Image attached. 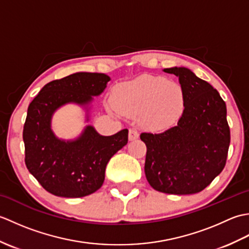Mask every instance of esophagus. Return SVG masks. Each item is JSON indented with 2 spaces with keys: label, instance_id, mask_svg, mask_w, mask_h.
<instances>
[{
  "label": "esophagus",
  "instance_id": "esophagus-1",
  "mask_svg": "<svg viewBox=\"0 0 249 249\" xmlns=\"http://www.w3.org/2000/svg\"><path fill=\"white\" fill-rule=\"evenodd\" d=\"M128 137H129V140L130 141H134V140L139 138V133L136 129H129Z\"/></svg>",
  "mask_w": 249,
  "mask_h": 249
}]
</instances>
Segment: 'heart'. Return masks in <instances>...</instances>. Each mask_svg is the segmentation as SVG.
I'll use <instances>...</instances> for the list:
<instances>
[{"mask_svg":"<svg viewBox=\"0 0 249 249\" xmlns=\"http://www.w3.org/2000/svg\"><path fill=\"white\" fill-rule=\"evenodd\" d=\"M112 105L121 114L136 116L153 130L172 127L184 114L186 96L182 86L163 77L143 75L118 84Z\"/></svg>","mask_w":249,"mask_h":249,"instance_id":"heart-1","label":"heart"}]
</instances>
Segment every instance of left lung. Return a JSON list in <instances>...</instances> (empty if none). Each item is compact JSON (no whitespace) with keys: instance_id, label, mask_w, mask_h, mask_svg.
<instances>
[{"instance_id":"8db88e82","label":"left lung","mask_w":249,"mask_h":249,"mask_svg":"<svg viewBox=\"0 0 249 249\" xmlns=\"http://www.w3.org/2000/svg\"><path fill=\"white\" fill-rule=\"evenodd\" d=\"M163 71L178 77L186 107L176 126L140 135L146 145L145 177L160 193L192 195L209 186L225 168L230 144L226 104L217 89L188 68Z\"/></svg>"}]
</instances>
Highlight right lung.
Masks as SVG:
<instances>
[{"instance_id": "right-lung-1", "label": "right lung", "mask_w": 249, "mask_h": 249, "mask_svg": "<svg viewBox=\"0 0 249 249\" xmlns=\"http://www.w3.org/2000/svg\"><path fill=\"white\" fill-rule=\"evenodd\" d=\"M109 81L105 73L76 72L47 83L30 104L23 127L25 165L50 194L80 198L95 193L104 183L110 158L127 144V129L102 136L87 125L76 139L64 140L51 128L54 112L67 104L80 106L89 122L94 96Z\"/></svg>"}]
</instances>
